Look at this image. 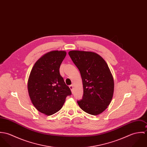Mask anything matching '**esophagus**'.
<instances>
[{"label": "esophagus", "mask_w": 147, "mask_h": 147, "mask_svg": "<svg viewBox=\"0 0 147 147\" xmlns=\"http://www.w3.org/2000/svg\"><path fill=\"white\" fill-rule=\"evenodd\" d=\"M69 88H70L72 92H73V85H69Z\"/></svg>", "instance_id": "obj_1"}]
</instances>
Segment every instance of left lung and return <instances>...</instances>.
I'll return each instance as SVG.
<instances>
[{
	"mask_svg": "<svg viewBox=\"0 0 147 147\" xmlns=\"http://www.w3.org/2000/svg\"><path fill=\"white\" fill-rule=\"evenodd\" d=\"M68 54L79 69L82 79L84 93L78 101L85 112L97 115L110 105L114 93L113 75L105 60L90 51L72 50Z\"/></svg>",
	"mask_w": 147,
	"mask_h": 147,
	"instance_id": "8db88e82",
	"label": "left lung"
}]
</instances>
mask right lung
<instances>
[{
  "mask_svg": "<svg viewBox=\"0 0 147 147\" xmlns=\"http://www.w3.org/2000/svg\"><path fill=\"white\" fill-rule=\"evenodd\" d=\"M65 55V51H52L45 54L35 63L28 79L30 100L37 110L46 115L60 110L67 96L71 94L59 73Z\"/></svg>",
  "mask_w": 147,
  "mask_h": 147,
  "instance_id": "add662e5",
  "label": "right lung"
}]
</instances>
